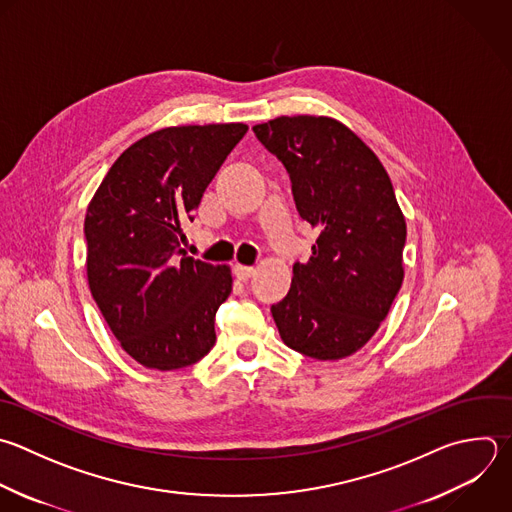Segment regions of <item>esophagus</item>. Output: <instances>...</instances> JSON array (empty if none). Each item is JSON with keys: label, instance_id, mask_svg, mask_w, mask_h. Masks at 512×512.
<instances>
[{"label": "esophagus", "instance_id": "obj_1", "mask_svg": "<svg viewBox=\"0 0 512 512\" xmlns=\"http://www.w3.org/2000/svg\"><path fill=\"white\" fill-rule=\"evenodd\" d=\"M254 272H256V270H254L252 266H242V264H236V266H234V274L238 276V280H244V282H246L248 278H252Z\"/></svg>", "mask_w": 512, "mask_h": 512}]
</instances>
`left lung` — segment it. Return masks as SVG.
<instances>
[{
	"mask_svg": "<svg viewBox=\"0 0 512 512\" xmlns=\"http://www.w3.org/2000/svg\"><path fill=\"white\" fill-rule=\"evenodd\" d=\"M286 168L302 220L318 228L288 294L272 304L286 346L338 360L360 350L386 318L404 278L406 222L376 154L344 124L282 116L252 128Z\"/></svg>",
	"mask_w": 512,
	"mask_h": 512,
	"instance_id": "obj_1",
	"label": "left lung"
}]
</instances>
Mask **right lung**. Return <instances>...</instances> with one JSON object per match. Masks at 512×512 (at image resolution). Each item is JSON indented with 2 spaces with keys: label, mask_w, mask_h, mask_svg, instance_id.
I'll return each mask as SVG.
<instances>
[{
  "label": "right lung",
  "mask_w": 512,
  "mask_h": 512,
  "mask_svg": "<svg viewBox=\"0 0 512 512\" xmlns=\"http://www.w3.org/2000/svg\"><path fill=\"white\" fill-rule=\"evenodd\" d=\"M246 132V124L158 130L114 162L88 206L92 296L122 348L146 368L196 364L216 342L230 268L186 256L184 224Z\"/></svg>",
  "instance_id": "1"
}]
</instances>
